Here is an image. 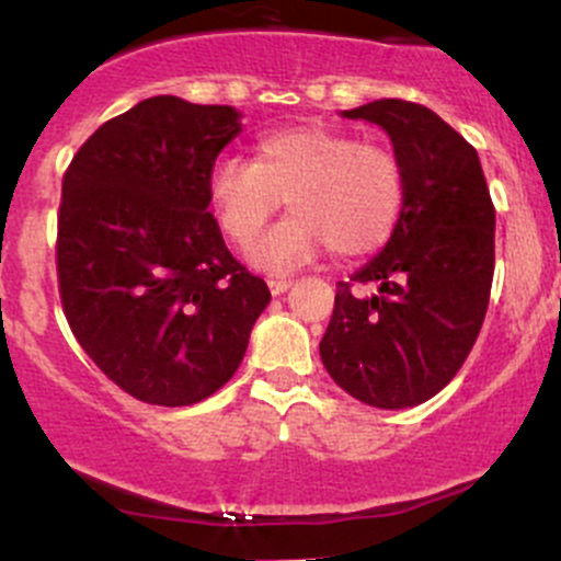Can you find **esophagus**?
I'll use <instances>...</instances> for the list:
<instances>
[{
	"mask_svg": "<svg viewBox=\"0 0 561 561\" xmlns=\"http://www.w3.org/2000/svg\"><path fill=\"white\" fill-rule=\"evenodd\" d=\"M290 285H293L290 279H268V290H271V296H282V293L290 290Z\"/></svg>",
	"mask_w": 561,
	"mask_h": 561,
	"instance_id": "esophagus-1",
	"label": "esophagus"
}]
</instances>
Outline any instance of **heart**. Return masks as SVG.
<instances>
[{"instance_id":"heart-1","label":"heart","mask_w":561,"mask_h":561,"mask_svg":"<svg viewBox=\"0 0 561 561\" xmlns=\"http://www.w3.org/2000/svg\"><path fill=\"white\" fill-rule=\"evenodd\" d=\"M206 196L236 244H250L285 198L293 215L252 244L250 263L265 274H290L325 250L359 257L385 247L403 215L405 176L387 145L304 123L263 134L252 163L220 158Z\"/></svg>"}]
</instances>
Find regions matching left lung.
<instances>
[{"instance_id": "obj_1", "label": "left lung", "mask_w": 561, "mask_h": 561, "mask_svg": "<svg viewBox=\"0 0 561 561\" xmlns=\"http://www.w3.org/2000/svg\"><path fill=\"white\" fill-rule=\"evenodd\" d=\"M385 128L405 176V204L385 250L339 282L320 341L328 374L374 409H411L462 368L483 325L494 274V206L479 152L433 110L379 99L341 112Z\"/></svg>"}]
</instances>
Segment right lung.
<instances>
[{"label":"right lung","mask_w":561,"mask_h":561,"mask_svg":"<svg viewBox=\"0 0 561 561\" xmlns=\"http://www.w3.org/2000/svg\"><path fill=\"white\" fill-rule=\"evenodd\" d=\"M239 131L233 107L152 96L96 128L64 174V314L85 355L141 403L215 394L271 300L228 252L206 196Z\"/></svg>","instance_id":"add662e5"}]
</instances>
